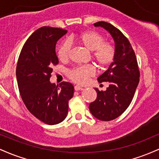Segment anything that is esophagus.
Segmentation results:
<instances>
[{"instance_id":"esophagus-1","label":"esophagus","mask_w":159,"mask_h":159,"mask_svg":"<svg viewBox=\"0 0 159 159\" xmlns=\"http://www.w3.org/2000/svg\"><path fill=\"white\" fill-rule=\"evenodd\" d=\"M84 90V89L82 88V87H79V86H78V85L75 86V90L78 91V90Z\"/></svg>"}]
</instances>
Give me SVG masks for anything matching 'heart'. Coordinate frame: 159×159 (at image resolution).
I'll return each instance as SVG.
<instances>
[{
  "mask_svg": "<svg viewBox=\"0 0 159 159\" xmlns=\"http://www.w3.org/2000/svg\"><path fill=\"white\" fill-rule=\"evenodd\" d=\"M70 43H77L89 52H92V58L95 63L101 68L108 66L114 61L116 55V48L111 42L105 41L102 34L94 30L85 31L78 36L69 37V40H65L60 44L57 51L60 61H67L70 57ZM96 69L93 66L85 65L75 67L67 73L71 81L79 84H84L88 78L94 75Z\"/></svg>",
  "mask_w": 159,
  "mask_h": 159,
  "instance_id": "obj_1",
  "label": "heart"
}]
</instances>
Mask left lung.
<instances>
[{"label": "left lung", "mask_w": 159, "mask_h": 159, "mask_svg": "<svg viewBox=\"0 0 159 159\" xmlns=\"http://www.w3.org/2000/svg\"><path fill=\"white\" fill-rule=\"evenodd\" d=\"M93 25L104 27L111 34L115 42L116 55L108 69L98 78L99 83L107 82L109 87L105 91L95 88L97 97L89 107L98 120L111 121L123 114L132 102L140 81V70L130 42L119 29L105 21Z\"/></svg>", "instance_id": "obj_1"}]
</instances>
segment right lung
Returning a JSON list of instances; mask_svg holds the SVG:
<instances>
[{
    "label": "right lung",
    "instance_id": "add662e5",
    "mask_svg": "<svg viewBox=\"0 0 159 159\" xmlns=\"http://www.w3.org/2000/svg\"><path fill=\"white\" fill-rule=\"evenodd\" d=\"M66 30L43 27L34 32L23 45L16 66L21 98L27 110L48 125L61 123L68 114L74 87L69 82L52 84V67L58 64L55 46Z\"/></svg>",
    "mask_w": 159,
    "mask_h": 159
}]
</instances>
